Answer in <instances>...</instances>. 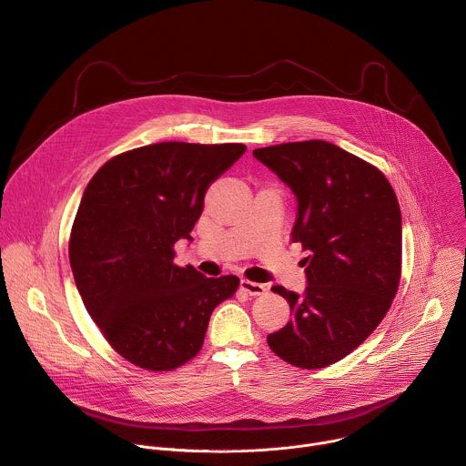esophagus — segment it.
<instances>
[{"label":"esophagus","instance_id":"1","mask_svg":"<svg viewBox=\"0 0 466 466\" xmlns=\"http://www.w3.org/2000/svg\"><path fill=\"white\" fill-rule=\"evenodd\" d=\"M239 287L248 296H259V294L265 292V285L263 283H256V281H250V279H245V278L239 281Z\"/></svg>","mask_w":466,"mask_h":466}]
</instances>
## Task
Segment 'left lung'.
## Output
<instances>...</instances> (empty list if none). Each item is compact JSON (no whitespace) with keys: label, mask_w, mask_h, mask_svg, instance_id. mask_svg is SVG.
Segmentation results:
<instances>
[{"label":"left lung","mask_w":466,"mask_h":466,"mask_svg":"<svg viewBox=\"0 0 466 466\" xmlns=\"http://www.w3.org/2000/svg\"><path fill=\"white\" fill-rule=\"evenodd\" d=\"M294 194L292 243L307 250L303 294L274 285L292 319L268 348L301 370L342 360L382 322L400 279L402 219L380 170L326 140L252 151Z\"/></svg>","instance_id":"left-lung-1"}]
</instances>
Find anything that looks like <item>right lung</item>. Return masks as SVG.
Here are the masks:
<instances>
[{
  "label": "right lung",
  "mask_w": 466,
  "mask_h": 466,
  "mask_svg": "<svg viewBox=\"0 0 466 466\" xmlns=\"http://www.w3.org/2000/svg\"><path fill=\"white\" fill-rule=\"evenodd\" d=\"M245 144L159 142L116 155L84 190L69 239L76 289L104 339L131 364L170 371L194 359L238 276L174 263L210 185Z\"/></svg>",
  "instance_id": "right-lung-1"
}]
</instances>
